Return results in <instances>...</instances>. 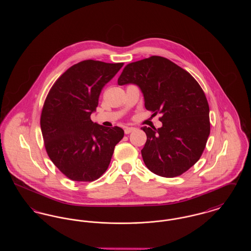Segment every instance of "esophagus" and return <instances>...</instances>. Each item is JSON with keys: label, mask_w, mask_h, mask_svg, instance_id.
Masks as SVG:
<instances>
[{"label": "esophagus", "mask_w": 251, "mask_h": 251, "mask_svg": "<svg viewBox=\"0 0 251 251\" xmlns=\"http://www.w3.org/2000/svg\"><path fill=\"white\" fill-rule=\"evenodd\" d=\"M135 130V128H133V127H126L125 129H124V132L126 133V134H129V133H131V131H133Z\"/></svg>", "instance_id": "34e87169"}]
</instances>
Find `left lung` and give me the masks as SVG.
<instances>
[{
  "mask_svg": "<svg viewBox=\"0 0 251 251\" xmlns=\"http://www.w3.org/2000/svg\"><path fill=\"white\" fill-rule=\"evenodd\" d=\"M118 84H137L146 109L162 114L161 128L142 127L145 165L166 178L186 172L202 155L210 134L209 104L196 79L172 61L153 55L128 64Z\"/></svg>",
  "mask_w": 251,
  "mask_h": 251,
  "instance_id": "obj_1",
  "label": "left lung"
}]
</instances>
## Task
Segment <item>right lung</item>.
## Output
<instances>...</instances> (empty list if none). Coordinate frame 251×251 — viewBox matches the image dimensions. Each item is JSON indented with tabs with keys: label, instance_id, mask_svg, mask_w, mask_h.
<instances>
[{
	"label": "right lung",
	"instance_id": "add662e5",
	"mask_svg": "<svg viewBox=\"0 0 251 251\" xmlns=\"http://www.w3.org/2000/svg\"><path fill=\"white\" fill-rule=\"evenodd\" d=\"M123 65L81 61L64 72L49 91L40 117L44 146L51 162L69 179H99L124 136L120 127H102L90 119L101 89Z\"/></svg>",
	"mask_w": 251,
	"mask_h": 251
}]
</instances>
